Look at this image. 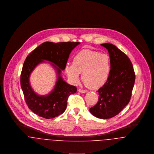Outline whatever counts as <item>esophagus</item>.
I'll return each instance as SVG.
<instances>
[{"label":"esophagus","mask_w":154,"mask_h":154,"mask_svg":"<svg viewBox=\"0 0 154 154\" xmlns=\"http://www.w3.org/2000/svg\"><path fill=\"white\" fill-rule=\"evenodd\" d=\"M78 91L80 92H81V93H86V92H88V91H87V90L82 89H80V88L78 89Z\"/></svg>","instance_id":"1"}]
</instances>
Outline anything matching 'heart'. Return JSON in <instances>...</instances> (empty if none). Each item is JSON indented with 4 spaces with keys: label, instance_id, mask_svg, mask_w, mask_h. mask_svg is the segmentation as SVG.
Here are the masks:
<instances>
[{
    "label": "heart",
    "instance_id": "obj_1",
    "mask_svg": "<svg viewBox=\"0 0 154 154\" xmlns=\"http://www.w3.org/2000/svg\"><path fill=\"white\" fill-rule=\"evenodd\" d=\"M111 71V60L107 54L91 50H82L73 57L72 65L67 64L65 72L69 78L77 84L82 72L85 84L93 89L103 86L108 79Z\"/></svg>",
    "mask_w": 154,
    "mask_h": 154
}]
</instances>
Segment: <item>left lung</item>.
<instances>
[{
  "instance_id": "8db88e82",
  "label": "left lung",
  "mask_w": 154,
  "mask_h": 154,
  "mask_svg": "<svg viewBox=\"0 0 154 154\" xmlns=\"http://www.w3.org/2000/svg\"><path fill=\"white\" fill-rule=\"evenodd\" d=\"M109 51L111 60L110 75L104 85L97 92V103L89 109L94 116L103 119L117 115L129 103L135 81V73L128 56L116 46L101 44Z\"/></svg>"
}]
</instances>
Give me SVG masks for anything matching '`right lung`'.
<instances>
[{"mask_svg": "<svg viewBox=\"0 0 154 154\" xmlns=\"http://www.w3.org/2000/svg\"><path fill=\"white\" fill-rule=\"evenodd\" d=\"M79 42H45L34 49L26 58L21 73V86L28 108L35 114L45 119H53L62 114L67 107L70 95L75 94L77 88L69 85L60 76L72 50ZM43 60L49 61L56 69L58 79L55 87L48 95L41 96L35 94L30 87L29 78L30 73Z\"/></svg>", "mask_w": 154, "mask_h": 154, "instance_id": "right-lung-1", "label": "right lung"}]
</instances>
